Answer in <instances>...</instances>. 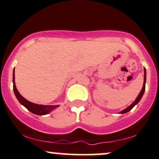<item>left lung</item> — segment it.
<instances>
[{
	"label": "left lung",
	"mask_w": 159,
	"mask_h": 159,
	"mask_svg": "<svg viewBox=\"0 0 159 159\" xmlns=\"http://www.w3.org/2000/svg\"><path fill=\"white\" fill-rule=\"evenodd\" d=\"M146 76H147V72H146V69L144 68V81H143V88H142L141 91L140 92L139 95L138 96V97L136 98V99L134 100V102H133L132 105H130V106H129L128 107H126L125 109H124L123 111H122L120 113V114H125V113H127L128 111H129L130 110H132L133 108V107L134 106V105H137L138 102H140V100L141 99L142 96H143V95L144 93V91H145V84H146Z\"/></svg>",
	"instance_id": "8db88e82"
}]
</instances>
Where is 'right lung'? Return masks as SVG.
<instances>
[{
    "label": "right lung",
    "mask_w": 159,
    "mask_h": 159,
    "mask_svg": "<svg viewBox=\"0 0 159 159\" xmlns=\"http://www.w3.org/2000/svg\"><path fill=\"white\" fill-rule=\"evenodd\" d=\"M12 82H13V90L16 98L19 100V102L23 106H25L28 111L33 114L36 115H45L51 112L53 109L58 107L59 105H37L30 102L27 101L25 98L19 93V91L16 89L15 84V70H13V75H12Z\"/></svg>",
    "instance_id": "add662e5"
}]
</instances>
